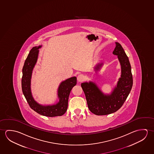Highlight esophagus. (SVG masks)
<instances>
[{"instance_id": "esophagus-1", "label": "esophagus", "mask_w": 154, "mask_h": 154, "mask_svg": "<svg viewBox=\"0 0 154 154\" xmlns=\"http://www.w3.org/2000/svg\"><path fill=\"white\" fill-rule=\"evenodd\" d=\"M77 80L79 82H81L85 80V76L83 74H80L77 77Z\"/></svg>"}]
</instances>
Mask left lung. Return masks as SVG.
Listing matches in <instances>:
<instances>
[{"instance_id":"left-lung-1","label":"left lung","mask_w":154,"mask_h":154,"mask_svg":"<svg viewBox=\"0 0 154 154\" xmlns=\"http://www.w3.org/2000/svg\"><path fill=\"white\" fill-rule=\"evenodd\" d=\"M113 54L118 56L121 66V75L117 85L110 94H105L95 82L90 81L81 83L85 94L88 108L96 115H107L116 112L122 106L133 85V77L129 59L122 45L116 42ZM103 63H98L95 67L96 73L100 71Z\"/></svg>"}]
</instances>
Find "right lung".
Segmentation results:
<instances>
[{
    "instance_id": "obj_1",
    "label": "right lung",
    "mask_w": 154,
    "mask_h": 154,
    "mask_svg": "<svg viewBox=\"0 0 154 154\" xmlns=\"http://www.w3.org/2000/svg\"><path fill=\"white\" fill-rule=\"evenodd\" d=\"M42 47V45L33 47L25 60L22 69V92L30 107L39 115L50 117L61 116L66 112L67 109L69 95L72 89L76 84V77H71L60 83L57 91L59 101L56 104L42 105L35 100L32 95L31 79L33 69L38 59V49Z\"/></svg>"
}]
</instances>
